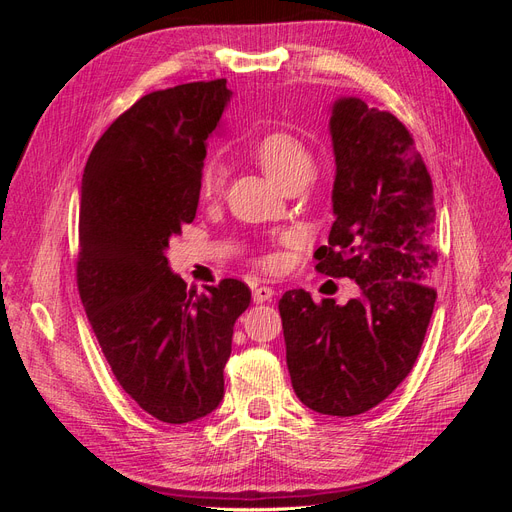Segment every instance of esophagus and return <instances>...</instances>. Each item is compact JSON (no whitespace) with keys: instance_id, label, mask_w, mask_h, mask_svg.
Returning <instances> with one entry per match:
<instances>
[{"instance_id":"esophagus-1","label":"esophagus","mask_w":512,"mask_h":512,"mask_svg":"<svg viewBox=\"0 0 512 512\" xmlns=\"http://www.w3.org/2000/svg\"><path fill=\"white\" fill-rule=\"evenodd\" d=\"M273 294H275L273 288H269V286H258V288H254V292H252V301H254V303H267V301L273 299Z\"/></svg>"}]
</instances>
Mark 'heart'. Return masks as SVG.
<instances>
[{
	"label": "heart",
	"mask_w": 512,
	"mask_h": 512,
	"mask_svg": "<svg viewBox=\"0 0 512 512\" xmlns=\"http://www.w3.org/2000/svg\"><path fill=\"white\" fill-rule=\"evenodd\" d=\"M254 158L267 177L280 185L282 190L288 188L290 183L309 181L316 170L312 153H309L301 138L290 132H269L267 136H262L254 147ZM200 190L209 198L220 194L222 170L215 162L205 166L203 177H200ZM265 265L275 267L277 258H265Z\"/></svg>",
	"instance_id": "obj_1"
}]
</instances>
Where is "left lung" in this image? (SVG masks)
<instances>
[{
    "label": "left lung",
    "instance_id": "left-lung-1",
    "mask_svg": "<svg viewBox=\"0 0 512 512\" xmlns=\"http://www.w3.org/2000/svg\"><path fill=\"white\" fill-rule=\"evenodd\" d=\"M329 115L335 222L316 269L350 277L361 297L314 303L288 290L280 314L294 393L314 412L354 416L389 397L421 352L436 305V211L404 123L356 96H339Z\"/></svg>",
    "mask_w": 512,
    "mask_h": 512
}]
</instances>
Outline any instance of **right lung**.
Masks as SVG:
<instances>
[{
	"label": "right lung",
	"mask_w": 512,
	"mask_h": 512,
	"mask_svg": "<svg viewBox=\"0 0 512 512\" xmlns=\"http://www.w3.org/2000/svg\"><path fill=\"white\" fill-rule=\"evenodd\" d=\"M230 100L224 79L143 96L100 136L81 183L76 280L89 324L123 391L170 425L220 406L232 327L250 305L237 280L188 290L166 256L196 218L207 141Z\"/></svg>",
	"instance_id": "right-lung-1"
}]
</instances>
